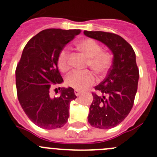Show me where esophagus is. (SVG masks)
Segmentation results:
<instances>
[{"label":"esophagus","mask_w":157,"mask_h":157,"mask_svg":"<svg viewBox=\"0 0 157 157\" xmlns=\"http://www.w3.org/2000/svg\"><path fill=\"white\" fill-rule=\"evenodd\" d=\"M74 93H75L76 96H79L80 94H81V92L79 91V90H74Z\"/></svg>","instance_id":"obj_1"}]
</instances>
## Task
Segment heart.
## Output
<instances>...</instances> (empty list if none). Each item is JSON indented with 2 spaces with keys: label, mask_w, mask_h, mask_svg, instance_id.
<instances>
[{
  "label": "heart",
  "mask_w": 157,
  "mask_h": 157,
  "mask_svg": "<svg viewBox=\"0 0 157 157\" xmlns=\"http://www.w3.org/2000/svg\"><path fill=\"white\" fill-rule=\"evenodd\" d=\"M77 49L88 58L87 65L98 75L104 76L108 73L112 63V56L102 52L100 45L91 39H83L76 43ZM58 65L63 72L68 71L71 67L70 53L67 49H63L58 58ZM96 82V77L90 71H74L65 80L67 86L77 90H85Z\"/></svg>",
  "instance_id": "b5f03b06"
}]
</instances>
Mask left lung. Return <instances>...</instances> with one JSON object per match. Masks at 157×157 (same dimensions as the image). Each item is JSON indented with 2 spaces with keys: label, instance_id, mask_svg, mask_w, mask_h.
Masks as SVG:
<instances>
[{
  "label": "left lung",
  "instance_id": "1",
  "mask_svg": "<svg viewBox=\"0 0 157 157\" xmlns=\"http://www.w3.org/2000/svg\"><path fill=\"white\" fill-rule=\"evenodd\" d=\"M83 33L106 45L113 55L112 64L106 77L95 86L100 94L92 93L93 100L88 115L90 125L109 129L124 121L134 105L139 80L135 52L118 35L86 30Z\"/></svg>",
  "mask_w": 157,
  "mask_h": 157
}]
</instances>
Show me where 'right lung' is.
Masks as SVG:
<instances>
[{
	"label": "right lung",
	"mask_w": 157,
	"mask_h": 157,
	"mask_svg": "<svg viewBox=\"0 0 157 157\" xmlns=\"http://www.w3.org/2000/svg\"><path fill=\"white\" fill-rule=\"evenodd\" d=\"M80 29H48L32 38L23 48L16 69L17 97L32 122L44 129L63 127L69 118L70 103L77 98L74 89L59 88L51 98V86L62 83L58 68L59 53Z\"/></svg>",
	"instance_id": "right-lung-1"
}]
</instances>
